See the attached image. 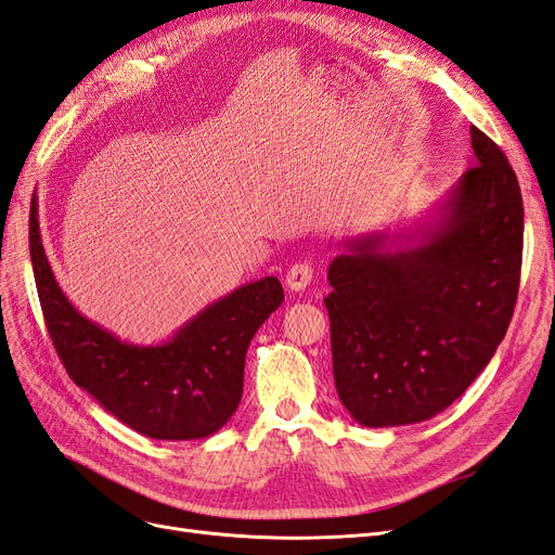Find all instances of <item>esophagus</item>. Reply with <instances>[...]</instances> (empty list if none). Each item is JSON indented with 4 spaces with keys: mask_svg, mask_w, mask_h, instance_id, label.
Returning a JSON list of instances; mask_svg holds the SVG:
<instances>
[{
    "mask_svg": "<svg viewBox=\"0 0 555 555\" xmlns=\"http://www.w3.org/2000/svg\"><path fill=\"white\" fill-rule=\"evenodd\" d=\"M284 282H287V287L292 292H304L312 282V266L310 263H294L287 271Z\"/></svg>",
    "mask_w": 555,
    "mask_h": 555,
    "instance_id": "1",
    "label": "esophagus"
}]
</instances>
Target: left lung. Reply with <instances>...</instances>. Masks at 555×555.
Returning a JSON list of instances; mask_svg holds the SVG:
<instances>
[{"mask_svg":"<svg viewBox=\"0 0 555 555\" xmlns=\"http://www.w3.org/2000/svg\"><path fill=\"white\" fill-rule=\"evenodd\" d=\"M469 139L477 164L453 184L440 217L408 236L345 241L328 266L335 389L361 426L418 424L447 410L512 322L524 198L505 153L477 127ZM418 232L423 241L405 246Z\"/></svg>","mask_w":555,"mask_h":555,"instance_id":"1","label":"left lung"}]
</instances>
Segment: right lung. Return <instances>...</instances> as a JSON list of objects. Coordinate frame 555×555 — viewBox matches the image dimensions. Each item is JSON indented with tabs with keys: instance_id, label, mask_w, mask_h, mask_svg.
<instances>
[{
	"instance_id": "1",
	"label": "right lung",
	"mask_w": 555,
	"mask_h": 555,
	"mask_svg": "<svg viewBox=\"0 0 555 555\" xmlns=\"http://www.w3.org/2000/svg\"><path fill=\"white\" fill-rule=\"evenodd\" d=\"M37 198L29 210V257L50 338L69 377L115 418L153 440H198L220 430L243 396L245 354L284 300L268 275L190 319L162 345H131L82 317L48 263Z\"/></svg>"
}]
</instances>
